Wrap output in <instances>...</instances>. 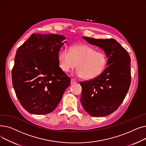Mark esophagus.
<instances>
[{
    "label": "esophagus",
    "instance_id": "1",
    "mask_svg": "<svg viewBox=\"0 0 146 146\" xmlns=\"http://www.w3.org/2000/svg\"><path fill=\"white\" fill-rule=\"evenodd\" d=\"M76 82H77V81H76V80H75L73 79H71V83H76Z\"/></svg>",
    "mask_w": 146,
    "mask_h": 146
}]
</instances>
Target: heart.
<instances>
[{"mask_svg": "<svg viewBox=\"0 0 146 146\" xmlns=\"http://www.w3.org/2000/svg\"><path fill=\"white\" fill-rule=\"evenodd\" d=\"M58 59L60 67L65 72H70L78 63V68L75 74L87 80L96 78L104 71L107 63L105 53L96 51L87 45H74L70 50L67 48L61 50Z\"/></svg>", "mask_w": 146, "mask_h": 146, "instance_id": "1", "label": "heart"}]
</instances>
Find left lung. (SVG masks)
Wrapping results in <instances>:
<instances>
[{
    "label": "left lung",
    "mask_w": 146,
    "mask_h": 146,
    "mask_svg": "<svg viewBox=\"0 0 146 146\" xmlns=\"http://www.w3.org/2000/svg\"><path fill=\"white\" fill-rule=\"evenodd\" d=\"M88 43L100 47L108 58L104 71L96 78L80 82V102L91 116L105 117L115 111L128 92L131 83V58L115 40L82 36Z\"/></svg>",
    "instance_id": "8db88e82"
}]
</instances>
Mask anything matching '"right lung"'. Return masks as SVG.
I'll list each match as a JSON object with an SVG mask.
<instances>
[{
    "label": "right lung",
    "mask_w": 146,
    "mask_h": 146,
    "mask_svg": "<svg viewBox=\"0 0 146 146\" xmlns=\"http://www.w3.org/2000/svg\"><path fill=\"white\" fill-rule=\"evenodd\" d=\"M66 37L33 34L17 51L12 80L15 94L28 112L47 114L56 109L71 79L59 67Z\"/></svg>",
    "instance_id": "obj_1"
}]
</instances>
